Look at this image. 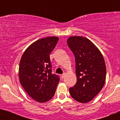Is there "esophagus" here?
Here are the masks:
<instances>
[{
  "mask_svg": "<svg viewBox=\"0 0 120 120\" xmlns=\"http://www.w3.org/2000/svg\"><path fill=\"white\" fill-rule=\"evenodd\" d=\"M65 73H64L63 74L61 75V78H62V79H63V78H64V77H65Z\"/></svg>",
  "mask_w": 120,
  "mask_h": 120,
  "instance_id": "esophagus-1",
  "label": "esophagus"
}]
</instances>
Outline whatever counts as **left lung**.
I'll use <instances>...</instances> for the list:
<instances>
[{
  "mask_svg": "<svg viewBox=\"0 0 120 120\" xmlns=\"http://www.w3.org/2000/svg\"><path fill=\"white\" fill-rule=\"evenodd\" d=\"M76 62L77 82L70 88V95L80 103L91 101L105 83L106 69L102 54L90 40L74 36L67 40Z\"/></svg>",
  "mask_w": 120,
  "mask_h": 120,
  "instance_id": "left-lung-1",
  "label": "left lung"
}]
</instances>
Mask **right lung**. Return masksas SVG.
<instances>
[{
    "label": "right lung",
    "mask_w": 120,
    "mask_h": 120,
    "mask_svg": "<svg viewBox=\"0 0 120 120\" xmlns=\"http://www.w3.org/2000/svg\"><path fill=\"white\" fill-rule=\"evenodd\" d=\"M58 40L56 37L37 40L26 49L20 59V84L29 96L38 102H45L53 97L60 80L52 73L49 56Z\"/></svg>",
    "instance_id": "1"
}]
</instances>
